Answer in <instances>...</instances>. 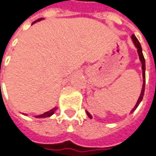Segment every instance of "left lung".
<instances>
[{"mask_svg": "<svg viewBox=\"0 0 156 156\" xmlns=\"http://www.w3.org/2000/svg\"><path fill=\"white\" fill-rule=\"evenodd\" d=\"M132 39H133V43L135 44V46L137 47V49H138V53H139V56H140V61H141V63H142V74H143V85H142V90H141V93H140V98L138 99V102L136 103V105L134 106V108L132 110V112H131L133 113L135 110H136V108L139 106L140 105V103L141 102V100H142V98H143V96H144V92H145V82H146V75H145V70H146V64H145V58L144 56H143V53H142V48H141V45H140V44L139 42V40L137 39V37L135 36L132 35ZM88 114V116L91 118V115H90V113L87 112Z\"/></svg>", "mask_w": 156, "mask_h": 156, "instance_id": "obj_1", "label": "left lung"}]
</instances>
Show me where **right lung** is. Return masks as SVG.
<instances>
[{"mask_svg": "<svg viewBox=\"0 0 156 156\" xmlns=\"http://www.w3.org/2000/svg\"><path fill=\"white\" fill-rule=\"evenodd\" d=\"M41 19H42V18L36 20L34 23H36L37 21H40ZM56 109H57V108H53V109H51V111H49V112H44V114H41V115H39V116H37V118H47V117H50V116H51V115L54 113V112L56 111Z\"/></svg>", "mask_w": 156, "mask_h": 156, "instance_id": "obj_1", "label": "right lung"}]
</instances>
